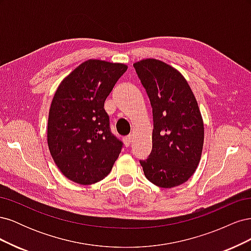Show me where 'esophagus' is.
Here are the masks:
<instances>
[{
    "label": "esophagus",
    "mask_w": 251,
    "mask_h": 251,
    "mask_svg": "<svg viewBox=\"0 0 251 251\" xmlns=\"http://www.w3.org/2000/svg\"><path fill=\"white\" fill-rule=\"evenodd\" d=\"M132 141H133V137L132 136H128V137H126L125 139H124V142H125V146L127 148V147H130L131 146V143H132Z\"/></svg>",
    "instance_id": "34e87169"
}]
</instances>
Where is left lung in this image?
Masks as SVG:
<instances>
[{"instance_id": "8db88e82", "label": "left lung", "mask_w": 251, "mask_h": 251, "mask_svg": "<svg viewBox=\"0 0 251 251\" xmlns=\"http://www.w3.org/2000/svg\"><path fill=\"white\" fill-rule=\"evenodd\" d=\"M133 66L153 109V148L140 161L144 176L159 187L179 186L195 174L202 155L204 125L198 102L183 75L171 65L146 58Z\"/></svg>"}]
</instances>
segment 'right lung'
I'll return each instance as SVG.
<instances>
[{"mask_svg":"<svg viewBox=\"0 0 251 251\" xmlns=\"http://www.w3.org/2000/svg\"><path fill=\"white\" fill-rule=\"evenodd\" d=\"M126 64L88 59L62 80L50 105L47 142L66 178L90 185L111 172L123 143L110 132L103 105Z\"/></svg>","mask_w":251,"mask_h":251,"instance_id":"add662e5","label":"right lung"}]
</instances>
